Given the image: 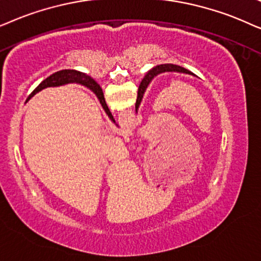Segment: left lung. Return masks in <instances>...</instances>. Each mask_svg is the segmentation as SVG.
<instances>
[{
	"label": "left lung",
	"instance_id": "8db88e82",
	"mask_svg": "<svg viewBox=\"0 0 261 261\" xmlns=\"http://www.w3.org/2000/svg\"><path fill=\"white\" fill-rule=\"evenodd\" d=\"M166 71H176V72H184V74H190V75H194L187 69L180 67V65H174V64H161V65H156L151 69L150 71H148V74L144 76V79L142 80L140 88H138V96H137V101H136V111L140 106V103L142 101V98H143V94L147 89V87L149 86V83L151 82V80L158 76L159 74H162V72Z\"/></svg>",
	"mask_w": 261,
	"mask_h": 261
}]
</instances>
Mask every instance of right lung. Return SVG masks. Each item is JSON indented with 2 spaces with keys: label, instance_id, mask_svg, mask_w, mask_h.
Segmentation results:
<instances>
[{
  "label": "right lung",
  "instance_id": "add662e5",
  "mask_svg": "<svg viewBox=\"0 0 261 261\" xmlns=\"http://www.w3.org/2000/svg\"><path fill=\"white\" fill-rule=\"evenodd\" d=\"M70 82H79L81 83V85L88 87L90 90H93V92L95 93V95L98 96L100 103H101L102 109L105 110V112L107 116L110 117V119L113 121V123H116V120H114V118L112 116V113L110 112L109 107L106 105V101H105V98H103V93H102V89L100 88V86L96 83L94 80H93L90 76L83 74V72H80L77 70H61V71H57L55 72V74H52L51 76H48L46 80H44L43 82L40 83L39 86L37 87L36 89L33 90L32 93H31L30 98L31 96H33L36 93L40 92L41 89L46 88V87H55V86H62V85H65V83H70Z\"/></svg>",
  "mask_w": 261,
  "mask_h": 261
}]
</instances>
